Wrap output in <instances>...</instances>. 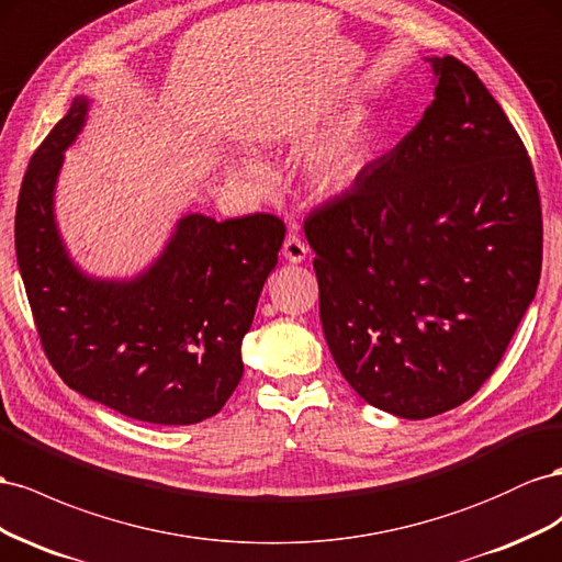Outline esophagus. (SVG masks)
I'll list each match as a JSON object with an SVG mask.
<instances>
[{
    "instance_id": "obj_1",
    "label": "esophagus",
    "mask_w": 562,
    "mask_h": 562,
    "mask_svg": "<svg viewBox=\"0 0 562 562\" xmlns=\"http://www.w3.org/2000/svg\"><path fill=\"white\" fill-rule=\"evenodd\" d=\"M282 256L290 263H301L303 259L308 256V245L303 243V239L296 233H290L284 237V245H282Z\"/></svg>"
}]
</instances>
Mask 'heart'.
Instances as JSON below:
<instances>
[{
	"label": "heart",
	"instance_id": "b5f03b06",
	"mask_svg": "<svg viewBox=\"0 0 562 562\" xmlns=\"http://www.w3.org/2000/svg\"><path fill=\"white\" fill-rule=\"evenodd\" d=\"M372 157V134L362 120H350L319 138L303 159V176L317 195H336L360 179ZM231 176L239 183L263 188L266 169L249 157L231 165Z\"/></svg>",
	"mask_w": 562,
	"mask_h": 562
}]
</instances>
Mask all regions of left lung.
<instances>
[{
    "label": "left lung",
    "instance_id": "left-lung-1",
    "mask_svg": "<svg viewBox=\"0 0 562 562\" xmlns=\"http://www.w3.org/2000/svg\"><path fill=\"white\" fill-rule=\"evenodd\" d=\"M419 124L303 221L331 358L403 419L454 409L492 376L541 276V204L518 132L454 56L426 58Z\"/></svg>",
    "mask_w": 562,
    "mask_h": 562
}]
</instances>
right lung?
<instances>
[{
    "label": "right lung",
    "instance_id": "1",
    "mask_svg": "<svg viewBox=\"0 0 562 562\" xmlns=\"http://www.w3.org/2000/svg\"><path fill=\"white\" fill-rule=\"evenodd\" d=\"M89 112L77 95L32 155L15 206V259L42 348L68 386L130 419H210L243 379V339L278 266L284 223L272 214H188L132 280L79 270L58 235V171Z\"/></svg>",
    "mask_w": 562,
    "mask_h": 562
}]
</instances>
